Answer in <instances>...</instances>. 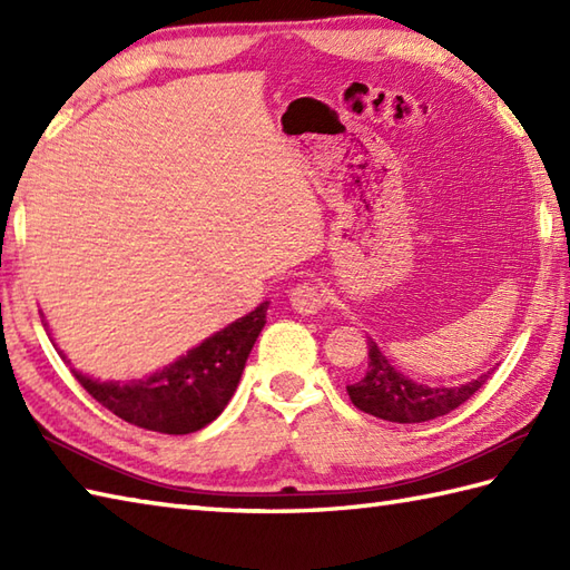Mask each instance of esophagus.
<instances>
[{
  "label": "esophagus",
  "instance_id": "obj_1",
  "mask_svg": "<svg viewBox=\"0 0 570 570\" xmlns=\"http://www.w3.org/2000/svg\"><path fill=\"white\" fill-rule=\"evenodd\" d=\"M288 301H292L294 311L301 313V316H316L325 306V292L318 284H298L292 288Z\"/></svg>",
  "mask_w": 570,
  "mask_h": 570
}]
</instances>
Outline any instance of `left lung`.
Instances as JSON below:
<instances>
[{
  "instance_id": "1",
  "label": "left lung",
  "mask_w": 570,
  "mask_h": 570,
  "mask_svg": "<svg viewBox=\"0 0 570 570\" xmlns=\"http://www.w3.org/2000/svg\"><path fill=\"white\" fill-rule=\"evenodd\" d=\"M488 377L490 372L460 386L421 384L399 372L380 345L367 337V370L347 384V394L350 402L365 414L394 423H423L465 404Z\"/></svg>"
}]
</instances>
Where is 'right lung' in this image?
Instances as JSON below:
<instances>
[{
  "label": "right lung",
  "mask_w": 570,
  "mask_h": 570,
  "mask_svg": "<svg viewBox=\"0 0 570 570\" xmlns=\"http://www.w3.org/2000/svg\"><path fill=\"white\" fill-rule=\"evenodd\" d=\"M266 308H269V301H264L247 316L229 323L227 328L205 337L200 345L190 347L171 365L151 372L149 377L100 382L76 367L70 370L92 399H98L105 409H110L115 416L125 419L127 423L168 435L200 431L220 416L233 399L242 372H245V362L266 323ZM43 328L51 337L46 318ZM53 347L70 365V360L56 341Z\"/></svg>",
  "instance_id": "add662e5"
}]
</instances>
